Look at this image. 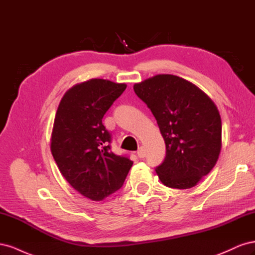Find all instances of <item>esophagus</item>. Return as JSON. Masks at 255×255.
<instances>
[{"mask_svg": "<svg viewBox=\"0 0 255 255\" xmlns=\"http://www.w3.org/2000/svg\"><path fill=\"white\" fill-rule=\"evenodd\" d=\"M137 155H138V157H139V158H143L144 157V149L142 148V146H140V148L138 149Z\"/></svg>", "mask_w": 255, "mask_h": 255, "instance_id": "obj_1", "label": "esophagus"}]
</instances>
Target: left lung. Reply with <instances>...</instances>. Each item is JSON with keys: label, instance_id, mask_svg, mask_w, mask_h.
<instances>
[{"label": "left lung", "instance_id": "1", "mask_svg": "<svg viewBox=\"0 0 255 255\" xmlns=\"http://www.w3.org/2000/svg\"><path fill=\"white\" fill-rule=\"evenodd\" d=\"M151 110L166 143L164 163L155 171L168 187L188 189L210 173L221 150L217 106L195 84L172 74H157L134 85Z\"/></svg>", "mask_w": 255, "mask_h": 255}]
</instances>
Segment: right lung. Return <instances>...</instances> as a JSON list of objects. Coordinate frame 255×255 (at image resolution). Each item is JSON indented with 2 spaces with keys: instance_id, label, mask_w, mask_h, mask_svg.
I'll use <instances>...</instances> for the list:
<instances>
[{
  "instance_id": "right-lung-1",
  "label": "right lung",
  "mask_w": 255,
  "mask_h": 255,
  "mask_svg": "<svg viewBox=\"0 0 255 255\" xmlns=\"http://www.w3.org/2000/svg\"><path fill=\"white\" fill-rule=\"evenodd\" d=\"M127 88L125 83L91 79L61 98L54 119L51 152L60 173L81 195L102 201L126 181L133 161L110 151L102 118Z\"/></svg>"
}]
</instances>
